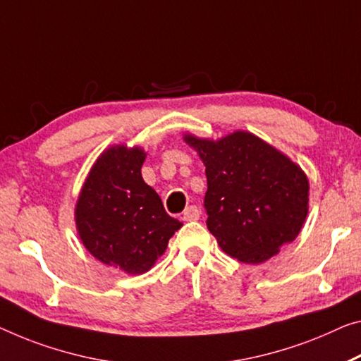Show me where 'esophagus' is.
Segmentation results:
<instances>
[{
    "label": "esophagus",
    "mask_w": 361,
    "mask_h": 361,
    "mask_svg": "<svg viewBox=\"0 0 361 361\" xmlns=\"http://www.w3.org/2000/svg\"><path fill=\"white\" fill-rule=\"evenodd\" d=\"M200 218V209L195 207V204H190L184 209L182 213V219L184 221H197Z\"/></svg>",
    "instance_id": "esophagus-1"
}]
</instances>
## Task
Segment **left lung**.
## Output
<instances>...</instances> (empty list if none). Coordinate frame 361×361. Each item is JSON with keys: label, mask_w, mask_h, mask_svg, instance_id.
<instances>
[{"label": "left lung", "mask_w": 361, "mask_h": 361, "mask_svg": "<svg viewBox=\"0 0 361 361\" xmlns=\"http://www.w3.org/2000/svg\"><path fill=\"white\" fill-rule=\"evenodd\" d=\"M204 164L207 226L221 250L264 263L295 240L308 214L310 182L297 163L252 132L213 140L184 134Z\"/></svg>", "instance_id": "obj_1"}]
</instances>
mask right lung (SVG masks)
<instances>
[{
    "label": "right lung",
    "instance_id": "1",
    "mask_svg": "<svg viewBox=\"0 0 361 361\" xmlns=\"http://www.w3.org/2000/svg\"><path fill=\"white\" fill-rule=\"evenodd\" d=\"M145 158L142 147L126 143L104 149L85 177L74 212L77 234L92 257L132 276L152 269L182 227L143 180Z\"/></svg>",
    "mask_w": 361,
    "mask_h": 361
}]
</instances>
